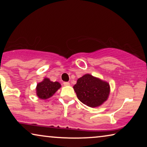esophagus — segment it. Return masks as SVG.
I'll list each match as a JSON object with an SVG mask.
<instances>
[{
	"instance_id": "esophagus-1",
	"label": "esophagus",
	"mask_w": 147,
	"mask_h": 147,
	"mask_svg": "<svg viewBox=\"0 0 147 147\" xmlns=\"http://www.w3.org/2000/svg\"><path fill=\"white\" fill-rule=\"evenodd\" d=\"M63 85L65 86H68L70 85V84L67 82H63Z\"/></svg>"
}]
</instances>
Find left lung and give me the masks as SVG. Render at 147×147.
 Returning <instances> with one entry per match:
<instances>
[{
    "mask_svg": "<svg viewBox=\"0 0 147 147\" xmlns=\"http://www.w3.org/2000/svg\"><path fill=\"white\" fill-rule=\"evenodd\" d=\"M74 89L80 101L91 108L102 105L108 100L110 92L108 82L89 74L80 78Z\"/></svg>",
    "mask_w": 147,
    "mask_h": 147,
    "instance_id": "8db88e82",
    "label": "left lung"
}]
</instances>
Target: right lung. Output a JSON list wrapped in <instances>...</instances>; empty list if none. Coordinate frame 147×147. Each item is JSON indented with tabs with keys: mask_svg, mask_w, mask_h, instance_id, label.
Segmentation results:
<instances>
[{
	"mask_svg": "<svg viewBox=\"0 0 147 147\" xmlns=\"http://www.w3.org/2000/svg\"><path fill=\"white\" fill-rule=\"evenodd\" d=\"M61 87L58 82H52L48 78L37 84L36 87V94L41 100H46L53 96L56 92Z\"/></svg>",
	"mask_w": 147,
	"mask_h": 147,
	"instance_id": "right-lung-1",
	"label": "right lung"
}]
</instances>
